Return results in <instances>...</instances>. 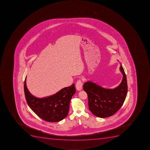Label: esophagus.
<instances>
[{
  "instance_id": "34e87169",
  "label": "esophagus",
  "mask_w": 150,
  "mask_h": 150,
  "mask_svg": "<svg viewBox=\"0 0 150 150\" xmlns=\"http://www.w3.org/2000/svg\"><path fill=\"white\" fill-rule=\"evenodd\" d=\"M83 84V83L82 81L81 80L77 81V82L76 83V88L78 91H81L82 89Z\"/></svg>"
}]
</instances>
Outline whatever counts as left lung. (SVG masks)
<instances>
[{
	"mask_svg": "<svg viewBox=\"0 0 150 150\" xmlns=\"http://www.w3.org/2000/svg\"><path fill=\"white\" fill-rule=\"evenodd\" d=\"M120 70L123 75L122 81L114 89H105L91 81L83 84V90L88 96L89 109L95 116L110 117L116 113L123 105L128 86L126 74L121 64Z\"/></svg>",
	"mask_w": 150,
	"mask_h": 150,
	"instance_id": "8db88e82",
	"label": "left lung"
}]
</instances>
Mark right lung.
<instances>
[{"instance_id": "right-lung-1", "label": "right lung", "mask_w": 150, "mask_h": 150, "mask_svg": "<svg viewBox=\"0 0 150 150\" xmlns=\"http://www.w3.org/2000/svg\"><path fill=\"white\" fill-rule=\"evenodd\" d=\"M76 92L74 84H73L53 96L37 98L28 91L26 77L24 82V92L28 105L38 117L48 122H58L66 118L69 110L71 99Z\"/></svg>"}]
</instances>
